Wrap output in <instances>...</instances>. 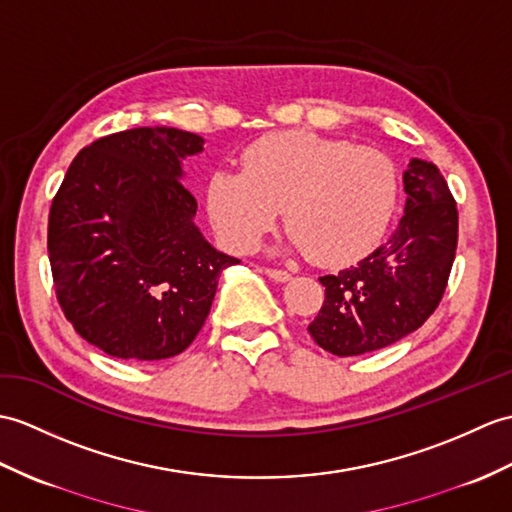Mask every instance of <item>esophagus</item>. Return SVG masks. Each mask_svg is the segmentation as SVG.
I'll use <instances>...</instances> for the list:
<instances>
[{
  "mask_svg": "<svg viewBox=\"0 0 512 512\" xmlns=\"http://www.w3.org/2000/svg\"><path fill=\"white\" fill-rule=\"evenodd\" d=\"M266 275H268L272 281H277V283H285V281H290V279H292V277H290V272L277 270V268H266Z\"/></svg>",
  "mask_w": 512,
  "mask_h": 512,
  "instance_id": "1",
  "label": "esophagus"
}]
</instances>
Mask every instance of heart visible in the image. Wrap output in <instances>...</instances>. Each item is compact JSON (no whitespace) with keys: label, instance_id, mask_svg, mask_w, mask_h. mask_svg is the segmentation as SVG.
I'll return each mask as SVG.
<instances>
[{"label":"heart","instance_id":"heart-1","mask_svg":"<svg viewBox=\"0 0 512 512\" xmlns=\"http://www.w3.org/2000/svg\"><path fill=\"white\" fill-rule=\"evenodd\" d=\"M397 200V165L386 152L307 130L264 135L244 150L242 172L216 170L207 181L209 220L229 251H253L283 211L296 248L323 268L371 253Z\"/></svg>","mask_w":512,"mask_h":512}]
</instances>
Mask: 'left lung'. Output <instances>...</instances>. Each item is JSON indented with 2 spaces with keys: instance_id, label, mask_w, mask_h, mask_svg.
<instances>
[{
  "instance_id": "8db88e82",
  "label": "left lung",
  "mask_w": 512,
  "mask_h": 512,
  "mask_svg": "<svg viewBox=\"0 0 512 512\" xmlns=\"http://www.w3.org/2000/svg\"><path fill=\"white\" fill-rule=\"evenodd\" d=\"M406 209L390 240L358 266L325 275V301L310 336L349 358L406 338L443 299L458 244V209L434 163L412 159L403 172Z\"/></svg>"
}]
</instances>
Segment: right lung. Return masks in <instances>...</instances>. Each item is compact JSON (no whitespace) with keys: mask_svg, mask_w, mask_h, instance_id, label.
<instances>
[{"mask_svg":"<svg viewBox=\"0 0 512 512\" xmlns=\"http://www.w3.org/2000/svg\"><path fill=\"white\" fill-rule=\"evenodd\" d=\"M205 139L133 128L93 141L71 161L47 224L56 299L78 334L106 355L154 362L194 342L218 279L240 259L196 227L183 159Z\"/></svg>","mask_w":512,"mask_h":512,"instance_id":"obj_1","label":"right lung"}]
</instances>
